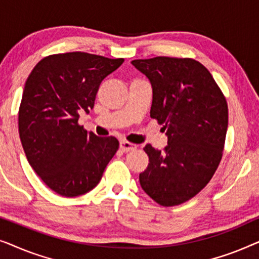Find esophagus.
Returning <instances> with one entry per match:
<instances>
[{
  "instance_id": "esophagus-1",
  "label": "esophagus",
  "mask_w": 259,
  "mask_h": 259,
  "mask_svg": "<svg viewBox=\"0 0 259 259\" xmlns=\"http://www.w3.org/2000/svg\"><path fill=\"white\" fill-rule=\"evenodd\" d=\"M137 146L132 143H128V141L126 140H121L120 141V150L122 152H130V151H133L136 150Z\"/></svg>"
}]
</instances>
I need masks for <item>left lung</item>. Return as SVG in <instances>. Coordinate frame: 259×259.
<instances>
[{
  "instance_id": "left-lung-1",
  "label": "left lung",
  "mask_w": 259,
  "mask_h": 259,
  "mask_svg": "<svg viewBox=\"0 0 259 259\" xmlns=\"http://www.w3.org/2000/svg\"><path fill=\"white\" fill-rule=\"evenodd\" d=\"M150 80L151 118L164 125L167 146L144 147L150 159L139 175L143 190L162 206L199 193L213 177L224 150L228 104L211 73L193 59L133 60Z\"/></svg>"
}]
</instances>
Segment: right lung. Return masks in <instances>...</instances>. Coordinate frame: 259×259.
<instances>
[{
  "mask_svg": "<svg viewBox=\"0 0 259 259\" xmlns=\"http://www.w3.org/2000/svg\"><path fill=\"white\" fill-rule=\"evenodd\" d=\"M82 52L49 55L28 76L19 111V133L31 167L63 197L93 190L114 157L119 141L98 137L77 123L94 107L99 86L122 65Z\"/></svg>",
  "mask_w": 259,
  "mask_h": 259,
  "instance_id": "obj_1",
  "label": "right lung"
}]
</instances>
